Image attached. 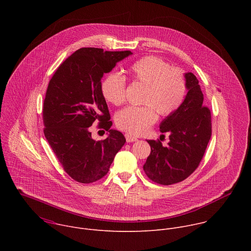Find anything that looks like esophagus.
I'll return each mask as SVG.
<instances>
[{
  "mask_svg": "<svg viewBox=\"0 0 251 251\" xmlns=\"http://www.w3.org/2000/svg\"><path fill=\"white\" fill-rule=\"evenodd\" d=\"M125 138H126V141H127L128 143H131V142H136V141H138V139H137L136 137H134L133 135H131L130 133H127V134H125Z\"/></svg>",
  "mask_w": 251,
  "mask_h": 251,
  "instance_id": "esophagus-1",
  "label": "esophagus"
}]
</instances>
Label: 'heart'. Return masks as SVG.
I'll use <instances>...</instances> for the list:
<instances>
[{"instance_id":"heart-1","label":"heart","mask_w":251,"mask_h":251,"mask_svg":"<svg viewBox=\"0 0 251 251\" xmlns=\"http://www.w3.org/2000/svg\"><path fill=\"white\" fill-rule=\"evenodd\" d=\"M129 73L133 79L147 85L144 106H128L116 118L117 126L138 136L146 133L157 121L158 113L167 117L183 105L188 93V81L183 70L158 56H145L135 61ZM126 79L119 74L107 75L101 82L103 97L114 105L125 101Z\"/></svg>"}]
</instances>
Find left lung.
<instances>
[{
  "label": "left lung",
  "mask_w": 251,
  "mask_h": 251,
  "mask_svg": "<svg viewBox=\"0 0 251 251\" xmlns=\"http://www.w3.org/2000/svg\"><path fill=\"white\" fill-rule=\"evenodd\" d=\"M185 75L188 93L183 105L160 124V131L169 134L168 146L164 147L159 140H147L151 153L143 169L150 180L160 185L176 184L192 175L211 136L210 110L202 104L199 80L192 73Z\"/></svg>",
  "instance_id": "obj_1"
}]
</instances>
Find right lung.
Instances as JSON below:
<instances>
[{
    "label": "right lung",
    "instance_id": "1",
    "mask_svg": "<svg viewBox=\"0 0 251 251\" xmlns=\"http://www.w3.org/2000/svg\"><path fill=\"white\" fill-rule=\"evenodd\" d=\"M130 54V50L79 49L58 66L49 82L43 108L44 133L63 170L78 183L100 180L125 144L124 135L111 129L101 78ZM94 122L109 131L106 139L92 138Z\"/></svg>",
    "mask_w": 251,
    "mask_h": 251
}]
</instances>
